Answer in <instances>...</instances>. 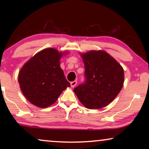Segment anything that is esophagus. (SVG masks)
<instances>
[{"label":"esophagus","instance_id":"esophagus-1","mask_svg":"<svg viewBox=\"0 0 149 149\" xmlns=\"http://www.w3.org/2000/svg\"><path fill=\"white\" fill-rule=\"evenodd\" d=\"M77 84V81H72V82L70 83V85H71V87H74L76 86Z\"/></svg>","mask_w":149,"mask_h":149}]
</instances>
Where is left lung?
I'll use <instances>...</instances> for the list:
<instances>
[{
	"instance_id": "8db88e82",
	"label": "left lung",
	"mask_w": 149,
	"mask_h": 149,
	"mask_svg": "<svg viewBox=\"0 0 149 149\" xmlns=\"http://www.w3.org/2000/svg\"><path fill=\"white\" fill-rule=\"evenodd\" d=\"M85 65L86 80L74 91L83 105L99 109L112 102L124 83L123 68L104 51L91 50L81 54Z\"/></svg>"
}]
</instances>
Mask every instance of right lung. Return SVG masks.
Returning <instances> with one entry per match:
<instances>
[{
	"label": "right lung",
	"mask_w": 149,
	"mask_h": 149,
	"mask_svg": "<svg viewBox=\"0 0 149 149\" xmlns=\"http://www.w3.org/2000/svg\"><path fill=\"white\" fill-rule=\"evenodd\" d=\"M68 52L47 48L25 63L18 74L20 89L26 98L39 108L56 102L70 83L60 68V59Z\"/></svg>",
	"instance_id": "add662e5"
}]
</instances>
